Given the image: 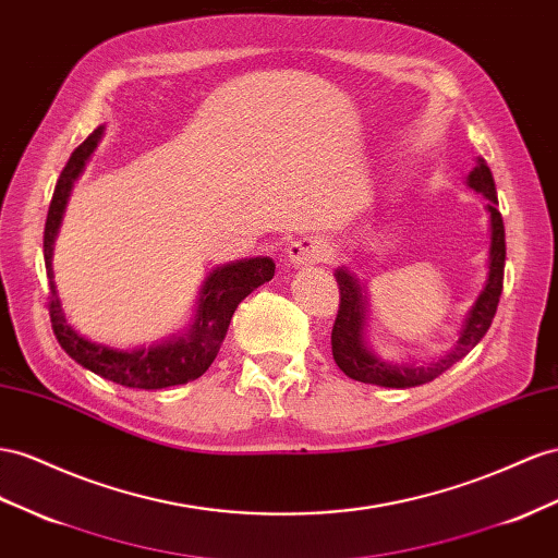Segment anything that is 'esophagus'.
Wrapping results in <instances>:
<instances>
[{"instance_id":"34e87169","label":"esophagus","mask_w":558,"mask_h":558,"mask_svg":"<svg viewBox=\"0 0 558 558\" xmlns=\"http://www.w3.org/2000/svg\"><path fill=\"white\" fill-rule=\"evenodd\" d=\"M328 255H330V248L326 244V239L303 236L289 246V255H286V258H289L293 267H307V265L324 263Z\"/></svg>"}]
</instances>
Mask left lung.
Listing matches in <instances>:
<instances>
[{
	"label": "left lung",
	"mask_w": 558,
	"mask_h": 558,
	"mask_svg": "<svg viewBox=\"0 0 558 558\" xmlns=\"http://www.w3.org/2000/svg\"><path fill=\"white\" fill-rule=\"evenodd\" d=\"M466 185L474 192H481L488 199L486 208L490 214V251H488V279L484 291L478 293L476 303L466 312L460 338L453 350H448L444 356L429 361V364H389L378 354L371 352L366 344V314L368 300L366 289L361 281L350 272V269H336V281L340 289V307L330 333V344H333V359L338 368L352 380L380 387H417L432 383L446 373L450 366L458 364L462 356L474 350L478 340L486 336V330L493 324L495 310L500 303L502 293V277H505V222L498 210V192H495V180L484 159H476V167L466 175Z\"/></svg>",
	"instance_id": "obj_1"
}]
</instances>
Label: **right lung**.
I'll return each instance as SVG.
<instances>
[{
    "instance_id": "obj_1",
    "label": "right lung",
    "mask_w": 558,
    "mask_h": 558,
    "mask_svg": "<svg viewBox=\"0 0 558 558\" xmlns=\"http://www.w3.org/2000/svg\"><path fill=\"white\" fill-rule=\"evenodd\" d=\"M102 131L105 126H98L68 159L65 169L56 183L47 228H44V263H47L49 277V316L53 333L60 348L77 361V364L100 375L105 380L133 389H163L173 385H185L190 380H197L214 364L220 344L225 336H228V326L232 322L236 305L251 291L275 277V260L260 255V258L236 260L214 269L202 283L197 314H194V322L183 336H171L169 340L135 350H114L108 348V344H98L80 336L68 324L65 312L60 307L51 258L56 234L60 220H63L74 180L80 178L88 157L94 155L96 145L102 138Z\"/></svg>"
}]
</instances>
